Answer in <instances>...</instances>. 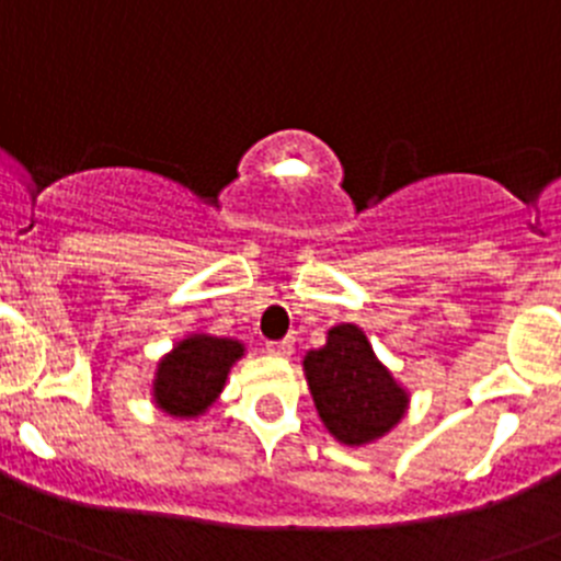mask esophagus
<instances>
[{"label": "esophagus", "mask_w": 561, "mask_h": 561, "mask_svg": "<svg viewBox=\"0 0 561 561\" xmlns=\"http://www.w3.org/2000/svg\"><path fill=\"white\" fill-rule=\"evenodd\" d=\"M265 354H271V357H290L293 343H290V340H276V343H265Z\"/></svg>", "instance_id": "obj_1"}]
</instances>
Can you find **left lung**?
<instances>
[{
    "mask_svg": "<svg viewBox=\"0 0 561 561\" xmlns=\"http://www.w3.org/2000/svg\"><path fill=\"white\" fill-rule=\"evenodd\" d=\"M307 387L327 432L348 448L390 434L410 410V390L376 357L357 323L327 329V343L301 359Z\"/></svg>",
    "mask_w": 561,
    "mask_h": 561,
    "instance_id": "8db88e82",
    "label": "left lung"
}]
</instances>
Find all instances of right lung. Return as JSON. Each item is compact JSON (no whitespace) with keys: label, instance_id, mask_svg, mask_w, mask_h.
Wrapping results in <instances>:
<instances>
[{"label":"right lung","instance_id":"right-lung-1","mask_svg":"<svg viewBox=\"0 0 561 561\" xmlns=\"http://www.w3.org/2000/svg\"><path fill=\"white\" fill-rule=\"evenodd\" d=\"M245 345L234 337H218L207 332H191L176 340L169 354L154 365L149 396L157 410L171 417L193 421L204 415L224 392L227 376Z\"/></svg>","mask_w":561,"mask_h":561}]
</instances>
